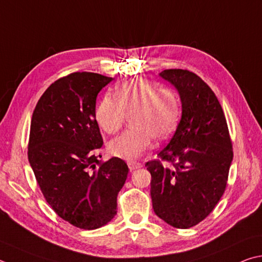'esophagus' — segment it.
Wrapping results in <instances>:
<instances>
[{"mask_svg":"<svg viewBox=\"0 0 262 262\" xmlns=\"http://www.w3.org/2000/svg\"><path fill=\"white\" fill-rule=\"evenodd\" d=\"M142 166L143 165H142L141 163H137V161H129V163H128V167H129L130 170H135L137 168H141Z\"/></svg>","mask_w":262,"mask_h":262,"instance_id":"34e87169","label":"esophagus"}]
</instances>
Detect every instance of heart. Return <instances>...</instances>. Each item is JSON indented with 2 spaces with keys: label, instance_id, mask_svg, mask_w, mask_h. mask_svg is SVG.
I'll list each match as a JSON object with an SVG mask.
<instances>
[{
  "label": "heart",
  "instance_id": "1",
  "mask_svg": "<svg viewBox=\"0 0 262 262\" xmlns=\"http://www.w3.org/2000/svg\"><path fill=\"white\" fill-rule=\"evenodd\" d=\"M127 116L133 127L108 142L107 151L132 160L149 149L152 140L163 142L173 134L180 118L178 96L143 79L128 80L117 85L115 98L106 95L95 108L97 125L107 134L120 129Z\"/></svg>",
  "mask_w": 262,
  "mask_h": 262
}]
</instances>
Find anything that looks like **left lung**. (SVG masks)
I'll list each match as a JSON object with an SVG mask.
<instances>
[{
  "label": "left lung",
  "instance_id": "obj_1",
  "mask_svg": "<svg viewBox=\"0 0 262 262\" xmlns=\"http://www.w3.org/2000/svg\"><path fill=\"white\" fill-rule=\"evenodd\" d=\"M178 90L182 115L169 143L145 164L151 174L155 213L174 228L188 229L203 221L225 192L232 145L225 113L215 94L187 70L159 73Z\"/></svg>",
  "mask_w": 262,
  "mask_h": 262
}]
</instances>
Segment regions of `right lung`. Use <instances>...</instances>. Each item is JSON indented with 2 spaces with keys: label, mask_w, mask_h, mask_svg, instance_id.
I'll list each match as a JSON object with an SVG mask.
<instances>
[{
  "label": "right lung",
  "mask_w": 262,
  "mask_h": 262,
  "mask_svg": "<svg viewBox=\"0 0 262 262\" xmlns=\"http://www.w3.org/2000/svg\"><path fill=\"white\" fill-rule=\"evenodd\" d=\"M111 81L90 72L57 80L39 99L31 121L28 161L37 184L58 216L84 230L115 217L129 170L117 157L107 161L96 157L103 145L96 98Z\"/></svg>",
  "instance_id": "1"
}]
</instances>
